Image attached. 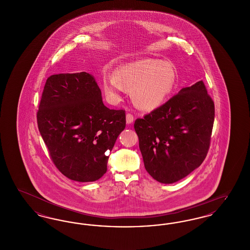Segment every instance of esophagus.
Returning <instances> with one entry per match:
<instances>
[{
  "mask_svg": "<svg viewBox=\"0 0 250 250\" xmlns=\"http://www.w3.org/2000/svg\"><path fill=\"white\" fill-rule=\"evenodd\" d=\"M133 121H134V116L131 114V113H127L126 114V124H131V123H133Z\"/></svg>",
  "mask_w": 250,
  "mask_h": 250,
  "instance_id": "esophagus-1",
  "label": "esophagus"
}]
</instances>
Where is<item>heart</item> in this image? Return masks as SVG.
<instances>
[{
  "instance_id": "heart-1",
  "label": "heart",
  "mask_w": 250,
  "mask_h": 250,
  "mask_svg": "<svg viewBox=\"0 0 250 250\" xmlns=\"http://www.w3.org/2000/svg\"><path fill=\"white\" fill-rule=\"evenodd\" d=\"M175 82V72L168 62L144 59L123 65L117 76L110 72L105 73L103 87L112 101L119 99L124 87L131 90L132 101L137 107L152 110L165 102Z\"/></svg>"
}]
</instances>
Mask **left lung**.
I'll return each instance as SVG.
<instances>
[{"label": "left lung", "instance_id": "left-lung-1", "mask_svg": "<svg viewBox=\"0 0 250 250\" xmlns=\"http://www.w3.org/2000/svg\"><path fill=\"white\" fill-rule=\"evenodd\" d=\"M214 104L201 81L135 121L144 167L153 178L172 184L201 166L211 142Z\"/></svg>", "mask_w": 250, "mask_h": 250}]
</instances>
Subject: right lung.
I'll list each match as a JSON object with an SVG mask.
<instances>
[{
  "label": "right lung",
  "mask_w": 250,
  "mask_h": 250,
  "mask_svg": "<svg viewBox=\"0 0 250 250\" xmlns=\"http://www.w3.org/2000/svg\"><path fill=\"white\" fill-rule=\"evenodd\" d=\"M36 117L53 164L78 182H94L106 173V152L125 127V110L106 107L86 72L48 77Z\"/></svg>",
  "instance_id": "obj_1"
}]
</instances>
